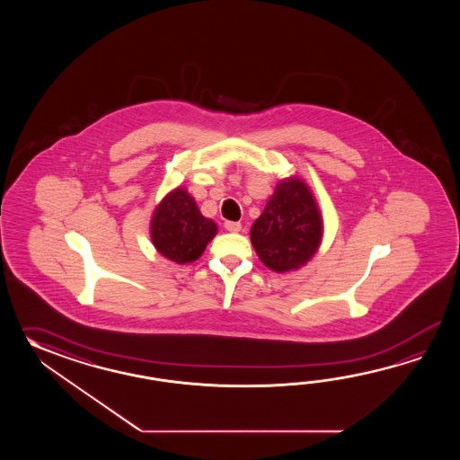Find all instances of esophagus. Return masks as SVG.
Masks as SVG:
<instances>
[{
    "label": "esophagus",
    "mask_w": 460,
    "mask_h": 460,
    "mask_svg": "<svg viewBox=\"0 0 460 460\" xmlns=\"http://www.w3.org/2000/svg\"><path fill=\"white\" fill-rule=\"evenodd\" d=\"M226 228L228 232H234V234H236V232H240V230H242V224H240V222H226Z\"/></svg>",
    "instance_id": "esophagus-1"
}]
</instances>
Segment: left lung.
Here are the masks:
<instances>
[{
	"instance_id": "obj_1",
	"label": "left lung",
	"mask_w": 460,
	"mask_h": 460,
	"mask_svg": "<svg viewBox=\"0 0 460 460\" xmlns=\"http://www.w3.org/2000/svg\"><path fill=\"white\" fill-rule=\"evenodd\" d=\"M250 236L260 260L276 273L307 263L323 238V218L309 187L294 177L279 182Z\"/></svg>"
}]
</instances>
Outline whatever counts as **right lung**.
Listing matches in <instances>:
<instances>
[{"instance_id":"obj_1","label":"right lung","mask_w":460,"mask_h":460,"mask_svg":"<svg viewBox=\"0 0 460 460\" xmlns=\"http://www.w3.org/2000/svg\"><path fill=\"white\" fill-rule=\"evenodd\" d=\"M216 234V224L200 214L196 200L181 187L163 199L151 220L153 243L174 263L196 261Z\"/></svg>"}]
</instances>
